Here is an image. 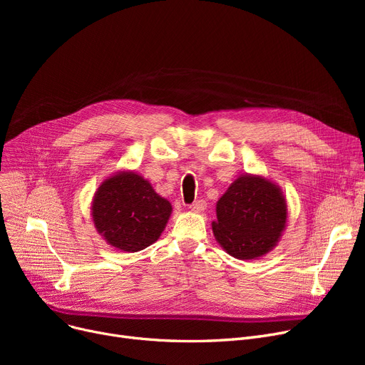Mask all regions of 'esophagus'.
<instances>
[{
  "mask_svg": "<svg viewBox=\"0 0 365 365\" xmlns=\"http://www.w3.org/2000/svg\"><path fill=\"white\" fill-rule=\"evenodd\" d=\"M205 207H207V204H205V201L204 200H198V201H195L194 204H190V210H192V212H197V213H201V212H204L205 210Z\"/></svg>",
  "mask_w": 365,
  "mask_h": 365,
  "instance_id": "esophagus-1",
  "label": "esophagus"
}]
</instances>
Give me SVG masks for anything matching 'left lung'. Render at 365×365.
<instances>
[{"mask_svg": "<svg viewBox=\"0 0 365 365\" xmlns=\"http://www.w3.org/2000/svg\"><path fill=\"white\" fill-rule=\"evenodd\" d=\"M212 229L225 250L241 260L269 253L287 225L281 187L259 175H241L216 204Z\"/></svg>", "mask_w": 365, "mask_h": 365, "instance_id": "left-lung-1", "label": "left lung"}]
</instances>
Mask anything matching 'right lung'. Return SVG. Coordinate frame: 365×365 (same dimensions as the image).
Returning a JSON list of instances; mask_svg holds the SVG:
<instances>
[{"mask_svg":"<svg viewBox=\"0 0 365 365\" xmlns=\"http://www.w3.org/2000/svg\"><path fill=\"white\" fill-rule=\"evenodd\" d=\"M171 204L136 171L105 179L91 202L96 231L117 250L134 253L155 242L170 219Z\"/></svg>","mask_w":365,"mask_h":365,"instance_id":"right-lung-1","label":"right lung"}]
</instances>
